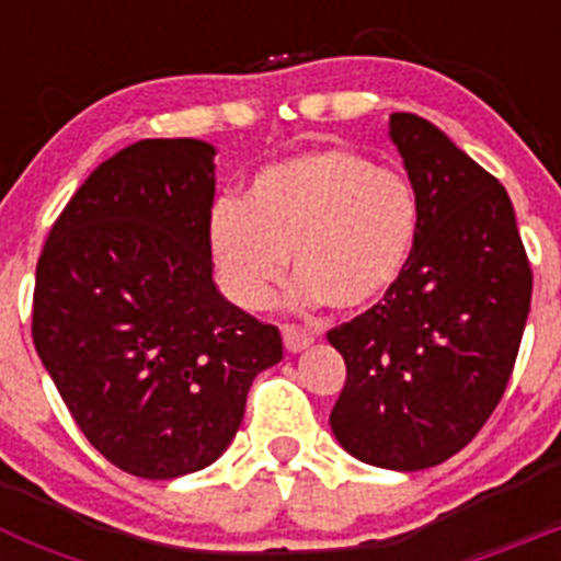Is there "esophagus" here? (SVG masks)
Instances as JSON below:
<instances>
[{
  "instance_id": "obj_1",
  "label": "esophagus",
  "mask_w": 561,
  "mask_h": 561,
  "mask_svg": "<svg viewBox=\"0 0 561 561\" xmlns=\"http://www.w3.org/2000/svg\"><path fill=\"white\" fill-rule=\"evenodd\" d=\"M280 334H284V345L291 351V354L309 348L311 342H314V334H311V331L297 329V325H284V329H280Z\"/></svg>"
}]
</instances>
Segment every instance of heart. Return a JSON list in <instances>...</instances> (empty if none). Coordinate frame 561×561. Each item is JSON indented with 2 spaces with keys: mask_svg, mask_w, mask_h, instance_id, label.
Returning a JSON list of instances; mask_svg holds the SVG:
<instances>
[{
  "mask_svg": "<svg viewBox=\"0 0 561 561\" xmlns=\"http://www.w3.org/2000/svg\"><path fill=\"white\" fill-rule=\"evenodd\" d=\"M415 236L413 185L348 148H320L261 168L244 205L221 199L207 219L221 286L244 309L266 306L289 252L300 304L368 309L396 286Z\"/></svg>",
  "mask_w": 561,
  "mask_h": 561,
  "instance_id": "obj_1",
  "label": "heart"
}]
</instances>
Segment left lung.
Returning a JSON list of instances; mask_svg holds the SVG:
<instances>
[{"mask_svg": "<svg viewBox=\"0 0 561 561\" xmlns=\"http://www.w3.org/2000/svg\"><path fill=\"white\" fill-rule=\"evenodd\" d=\"M419 199V236L393 289L329 331L345 359L331 430L396 472L438 466L480 433L512 379L534 275L492 173L419 114H390Z\"/></svg>", "mask_w": 561, "mask_h": 561, "instance_id": "obj_1", "label": "left lung"}]
</instances>
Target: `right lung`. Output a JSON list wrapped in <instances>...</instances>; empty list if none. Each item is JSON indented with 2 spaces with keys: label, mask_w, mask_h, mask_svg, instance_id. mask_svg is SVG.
<instances>
[{
  "label": "right lung",
  "mask_w": 561,
  "mask_h": 561,
  "mask_svg": "<svg viewBox=\"0 0 561 561\" xmlns=\"http://www.w3.org/2000/svg\"><path fill=\"white\" fill-rule=\"evenodd\" d=\"M216 148L140 140L89 173L44 241L33 345L87 440L146 480L230 447L284 340L213 284Z\"/></svg>",
  "instance_id": "right-lung-1"
}]
</instances>
